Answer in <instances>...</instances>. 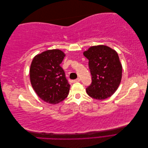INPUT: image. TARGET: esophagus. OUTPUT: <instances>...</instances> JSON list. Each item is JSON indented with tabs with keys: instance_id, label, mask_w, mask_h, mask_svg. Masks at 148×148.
I'll return each instance as SVG.
<instances>
[{
	"instance_id": "1",
	"label": "esophagus",
	"mask_w": 148,
	"mask_h": 148,
	"mask_svg": "<svg viewBox=\"0 0 148 148\" xmlns=\"http://www.w3.org/2000/svg\"><path fill=\"white\" fill-rule=\"evenodd\" d=\"M80 81H81V79H80L79 78H77L76 79L73 80V82H74V83H75V82H79Z\"/></svg>"
}]
</instances>
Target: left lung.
I'll return each mask as SVG.
<instances>
[{
	"mask_svg": "<svg viewBox=\"0 0 148 148\" xmlns=\"http://www.w3.org/2000/svg\"><path fill=\"white\" fill-rule=\"evenodd\" d=\"M89 60L92 82L86 88L88 95L98 100L109 97L117 90L122 79V66L118 53L104 45L92 46L84 52Z\"/></svg>",
	"mask_w": 148,
	"mask_h": 148,
	"instance_id": "left-lung-1",
	"label": "left lung"
}]
</instances>
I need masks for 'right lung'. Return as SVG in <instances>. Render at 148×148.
<instances>
[{"instance_id":"1","label":"right lung","mask_w":148,"mask_h":148,"mask_svg":"<svg viewBox=\"0 0 148 148\" xmlns=\"http://www.w3.org/2000/svg\"><path fill=\"white\" fill-rule=\"evenodd\" d=\"M64 57L59 49L47 50L36 56L31 65V85L38 96L50 104H57L69 95L70 85L60 65Z\"/></svg>"}]
</instances>
